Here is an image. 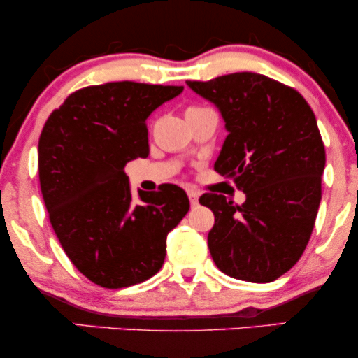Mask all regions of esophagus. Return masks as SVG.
I'll list each match as a JSON object with an SVG mask.
<instances>
[{
    "instance_id": "1",
    "label": "esophagus",
    "mask_w": 358,
    "mask_h": 358,
    "mask_svg": "<svg viewBox=\"0 0 358 358\" xmlns=\"http://www.w3.org/2000/svg\"><path fill=\"white\" fill-rule=\"evenodd\" d=\"M199 196H200V193L196 190H188V199H190L192 205L199 203Z\"/></svg>"
}]
</instances>
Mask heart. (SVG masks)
<instances>
[{"instance_id": "heart-1", "label": "heart", "mask_w": 358, "mask_h": 358, "mask_svg": "<svg viewBox=\"0 0 358 358\" xmlns=\"http://www.w3.org/2000/svg\"><path fill=\"white\" fill-rule=\"evenodd\" d=\"M192 109H193V108H192Z\"/></svg>"}]
</instances>
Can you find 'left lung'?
Instances as JSON below:
<instances>
[{
	"mask_svg": "<svg viewBox=\"0 0 358 358\" xmlns=\"http://www.w3.org/2000/svg\"><path fill=\"white\" fill-rule=\"evenodd\" d=\"M187 85L219 109L229 134L213 168L245 193L242 205L200 196L215 215L213 262L241 281H274L301 257L322 200L324 146L313 110L298 90L254 72Z\"/></svg>",
	"mask_w": 358,
	"mask_h": 358,
	"instance_id": "obj_1",
	"label": "left lung"
}]
</instances>
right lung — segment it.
I'll return each mask as SVG.
<instances>
[{
	"instance_id": "right-lung-1",
	"label": "right lung",
	"mask_w": 358,
	"mask_h": 358,
	"mask_svg": "<svg viewBox=\"0 0 358 358\" xmlns=\"http://www.w3.org/2000/svg\"><path fill=\"white\" fill-rule=\"evenodd\" d=\"M182 85L109 82L71 94L45 122L38 175L50 224L65 254L85 278L117 289L162 269L166 237L190 202L176 185L138 190L126 163L146 158V119L182 94Z\"/></svg>"
}]
</instances>
